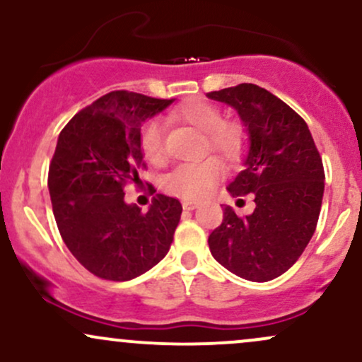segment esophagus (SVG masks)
I'll use <instances>...</instances> for the list:
<instances>
[{
    "mask_svg": "<svg viewBox=\"0 0 362 362\" xmlns=\"http://www.w3.org/2000/svg\"><path fill=\"white\" fill-rule=\"evenodd\" d=\"M182 207L187 211H194L195 207H199V202L195 201H189V199H185V201H182Z\"/></svg>",
    "mask_w": 362,
    "mask_h": 362,
    "instance_id": "34e87169",
    "label": "esophagus"
}]
</instances>
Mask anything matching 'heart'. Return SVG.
<instances>
[{"instance_id":"heart-1","label":"heart","mask_w":362,"mask_h":362,"mask_svg":"<svg viewBox=\"0 0 362 362\" xmlns=\"http://www.w3.org/2000/svg\"><path fill=\"white\" fill-rule=\"evenodd\" d=\"M177 119L204 132L207 148L226 161H238L247 148V131L236 120H221V110L202 98H190L173 112ZM141 151L149 163L160 165L165 160L163 126L160 120L149 119L139 131ZM223 167L218 160L178 165L163 178V189L168 194L184 199L206 197L223 178Z\"/></svg>"}]
</instances>
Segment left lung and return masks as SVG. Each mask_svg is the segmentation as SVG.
Wrapping results in <instances>:
<instances>
[{"mask_svg":"<svg viewBox=\"0 0 362 362\" xmlns=\"http://www.w3.org/2000/svg\"><path fill=\"white\" fill-rule=\"evenodd\" d=\"M233 107L248 134L243 170L228 185L233 197L252 194L255 211L240 218L224 206L209 235L211 253L247 281L279 277L294 264L317 228L325 173L306 122L281 98L252 83L207 93Z\"/></svg>","mask_w":362,"mask_h":362,"instance_id":"left-lung-1","label":"left lung"}]
</instances>
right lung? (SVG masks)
<instances>
[{"label":"right lung","mask_w":362,"mask_h":362,"mask_svg":"<svg viewBox=\"0 0 362 362\" xmlns=\"http://www.w3.org/2000/svg\"><path fill=\"white\" fill-rule=\"evenodd\" d=\"M173 100L110 91L62 129L49 165V194L62 242L85 269L129 281L163 259L182 214L178 199L156 194L146 213L124 201L146 167L139 146L144 120Z\"/></svg>","instance_id":"add662e5"}]
</instances>
